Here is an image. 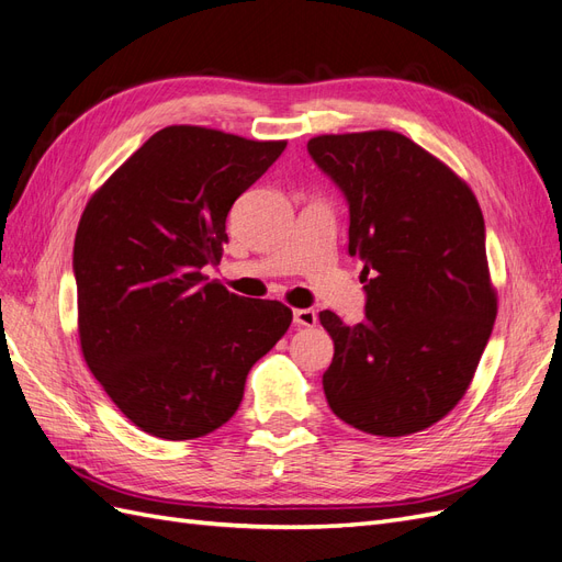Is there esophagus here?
Returning <instances> with one entry per match:
<instances>
[{"label": "esophagus", "instance_id": "1", "mask_svg": "<svg viewBox=\"0 0 562 562\" xmlns=\"http://www.w3.org/2000/svg\"><path fill=\"white\" fill-rule=\"evenodd\" d=\"M293 321H295L297 328H312V326H316L318 316H316L314 310H295Z\"/></svg>", "mask_w": 562, "mask_h": 562}]
</instances>
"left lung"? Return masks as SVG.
Returning <instances> with one entry per match:
<instances>
[{"label": "left lung", "mask_w": 562, "mask_h": 562, "mask_svg": "<svg viewBox=\"0 0 562 562\" xmlns=\"http://www.w3.org/2000/svg\"><path fill=\"white\" fill-rule=\"evenodd\" d=\"M310 157L345 194L366 318L321 312L335 345L330 411L372 436H407L467 394L497 316L485 223L464 180L396 131L318 135Z\"/></svg>", "instance_id": "obj_1"}]
</instances>
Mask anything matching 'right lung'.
Listing matches in <instances>:
<instances>
[{"label": "right lung", "instance_id": "obj_1", "mask_svg": "<svg viewBox=\"0 0 562 562\" xmlns=\"http://www.w3.org/2000/svg\"><path fill=\"white\" fill-rule=\"evenodd\" d=\"M283 140L166 126L116 168L75 236L79 342L93 378L135 427L206 436L236 413L250 368L293 321L277 300L209 281L232 203Z\"/></svg>", "mask_w": 562, "mask_h": 562}]
</instances>
